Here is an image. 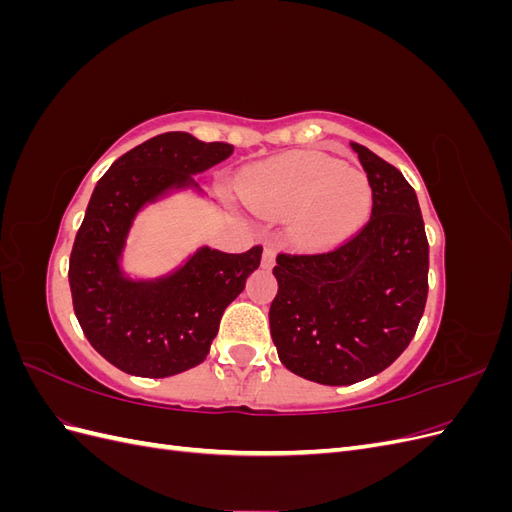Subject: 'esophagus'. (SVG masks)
Masks as SVG:
<instances>
[{"label": "esophagus", "instance_id": "1", "mask_svg": "<svg viewBox=\"0 0 512 512\" xmlns=\"http://www.w3.org/2000/svg\"><path fill=\"white\" fill-rule=\"evenodd\" d=\"M273 262H275V252L271 250V247H265V252H262V267L271 269Z\"/></svg>", "mask_w": 512, "mask_h": 512}]
</instances>
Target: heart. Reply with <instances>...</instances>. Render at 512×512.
Segmentation results:
<instances>
[{
  "label": "heart",
  "instance_id": "heart-1",
  "mask_svg": "<svg viewBox=\"0 0 512 512\" xmlns=\"http://www.w3.org/2000/svg\"><path fill=\"white\" fill-rule=\"evenodd\" d=\"M243 196L254 211L290 218V237L331 247L359 230L371 211V183L359 168L314 151H292L252 168Z\"/></svg>",
  "mask_w": 512,
  "mask_h": 512
}]
</instances>
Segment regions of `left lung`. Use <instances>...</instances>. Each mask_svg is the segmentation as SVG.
I'll use <instances>...</instances> for the list:
<instances>
[{
    "label": "left lung",
    "instance_id": "8db88e82",
    "mask_svg": "<svg viewBox=\"0 0 512 512\" xmlns=\"http://www.w3.org/2000/svg\"><path fill=\"white\" fill-rule=\"evenodd\" d=\"M350 147L371 183V218L333 250L277 254L269 309L284 367L329 386L389 367L412 342L429 288V243L412 185L374 151Z\"/></svg>",
    "mask_w": 512,
    "mask_h": 512
}]
</instances>
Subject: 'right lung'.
<instances>
[{
    "label": "right lung",
    "mask_w": 512,
    "mask_h": 512,
    "mask_svg": "<svg viewBox=\"0 0 512 512\" xmlns=\"http://www.w3.org/2000/svg\"><path fill=\"white\" fill-rule=\"evenodd\" d=\"M232 149L188 132L153 136L115 160L91 194L70 254L72 305L89 344L126 374L168 378L203 363L224 309L260 265V245L243 254L200 247L158 280H130L119 265L136 213L170 190L198 188L192 175Z\"/></svg>",
    "instance_id": "1"
}]
</instances>
